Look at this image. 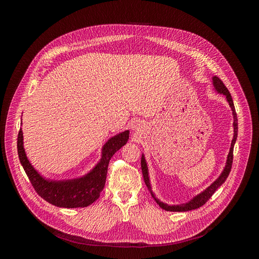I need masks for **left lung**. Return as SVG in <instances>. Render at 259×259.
Segmentation results:
<instances>
[{
    "label": "left lung",
    "mask_w": 259,
    "mask_h": 259,
    "mask_svg": "<svg viewBox=\"0 0 259 259\" xmlns=\"http://www.w3.org/2000/svg\"><path fill=\"white\" fill-rule=\"evenodd\" d=\"M213 83H214L215 89L221 94H224V95L227 98V100H228V103H229V105H230V107L232 109L233 119H234V122H233L234 136H233L232 143H231V148H230V152L228 154V159H227L226 167H225L224 171L222 173V175L219 176V178L216 180V182H214L213 184H211L205 191H203L202 193L197 195V197H195L194 199H192L190 202L186 203V204L167 205V204H164V203H162L159 200L155 199V201L158 202V204L163 209H165V210H168V211H187V210L197 209V208L201 207L202 205H204L205 203L211 198V195L215 193V191L226 182V179L228 178V176H229V173H230V170H231V166H232V161H233V146H234V144H236V140H237V137H238V117H237L236 108H234L233 100H232V97L230 95L229 91L227 90V88L224 85V83L221 80H219L217 76L213 77ZM142 170H143V175H144V179H145V184H146V186L148 188V190L151 192L150 183H149V177H148V168H147V164H146V161H145L144 156H143V159H142ZM151 194H152V192H151ZM152 197H153V194H152Z\"/></svg>",
    "instance_id": "left-lung-1"
}]
</instances>
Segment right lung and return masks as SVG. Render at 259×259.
Instances as JSON below:
<instances>
[{
	"instance_id": "right-lung-1",
	"label": "right lung",
	"mask_w": 259,
	"mask_h": 259,
	"mask_svg": "<svg viewBox=\"0 0 259 259\" xmlns=\"http://www.w3.org/2000/svg\"><path fill=\"white\" fill-rule=\"evenodd\" d=\"M128 131L112 137L108 140L103 149V159L90 174L80 179L66 180V182H50L44 179L29 163L25 149L22 146V132H18L17 150L21 165L34 188L36 193L42 199L53 205L59 207H84L92 204L103 191L108 171V164L112 155L126 144L128 139Z\"/></svg>"
}]
</instances>
